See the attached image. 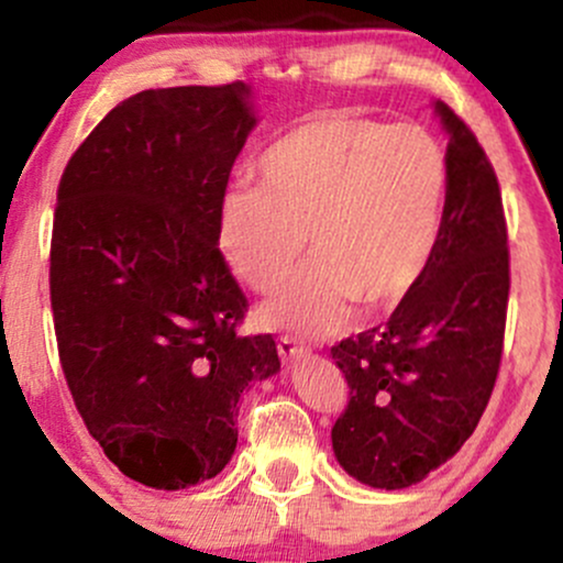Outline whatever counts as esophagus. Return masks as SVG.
Returning <instances> with one entry per match:
<instances>
[{"label":"esophagus","mask_w":563,"mask_h":563,"mask_svg":"<svg viewBox=\"0 0 563 563\" xmlns=\"http://www.w3.org/2000/svg\"><path fill=\"white\" fill-rule=\"evenodd\" d=\"M277 352H280L283 360H301L307 357V346L299 344L294 335H280L277 339Z\"/></svg>","instance_id":"esophagus-1"}]
</instances>
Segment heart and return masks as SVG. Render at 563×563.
<instances>
[{
	"label": "heart",
	"mask_w": 563,
	"mask_h": 563,
	"mask_svg": "<svg viewBox=\"0 0 563 563\" xmlns=\"http://www.w3.org/2000/svg\"><path fill=\"white\" fill-rule=\"evenodd\" d=\"M256 185L219 203V245L245 286L269 294L307 245L312 256L262 309L269 325L339 331L360 299L397 303L434 256L448 200V156L418 124L322 113L269 142Z\"/></svg>",
	"instance_id": "b5f03b06"
}]
</instances>
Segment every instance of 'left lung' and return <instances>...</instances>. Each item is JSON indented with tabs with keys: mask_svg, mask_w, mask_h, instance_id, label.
I'll use <instances>...</instances> for the list:
<instances>
[{
	"mask_svg": "<svg viewBox=\"0 0 563 563\" xmlns=\"http://www.w3.org/2000/svg\"><path fill=\"white\" fill-rule=\"evenodd\" d=\"M448 200L421 280L384 325L331 346L349 399L333 452L346 474L402 489L448 463L493 397L510 290L508 228L487 153L450 106Z\"/></svg>",
	"mask_w": 563,
	"mask_h": 563,
	"instance_id": "obj_1",
	"label": "left lung"
}]
</instances>
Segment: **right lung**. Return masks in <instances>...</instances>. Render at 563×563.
I'll return each instance as SVG.
<instances>
[{"label":"right lung","instance_id":"add662e5","mask_svg":"<svg viewBox=\"0 0 563 563\" xmlns=\"http://www.w3.org/2000/svg\"><path fill=\"white\" fill-rule=\"evenodd\" d=\"M243 81L126 97L70 156L49 245L63 376L129 479L183 489L238 444V399L280 371L219 251V203L256 119Z\"/></svg>","mask_w":563,"mask_h":563}]
</instances>
